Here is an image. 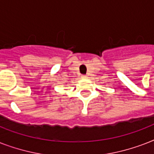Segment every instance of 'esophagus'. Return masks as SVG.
Listing matches in <instances>:
<instances>
[{
	"instance_id": "1",
	"label": "esophagus",
	"mask_w": 154,
	"mask_h": 154,
	"mask_svg": "<svg viewBox=\"0 0 154 154\" xmlns=\"http://www.w3.org/2000/svg\"><path fill=\"white\" fill-rule=\"evenodd\" d=\"M82 78H86L87 76H86V75H82Z\"/></svg>"
}]
</instances>
